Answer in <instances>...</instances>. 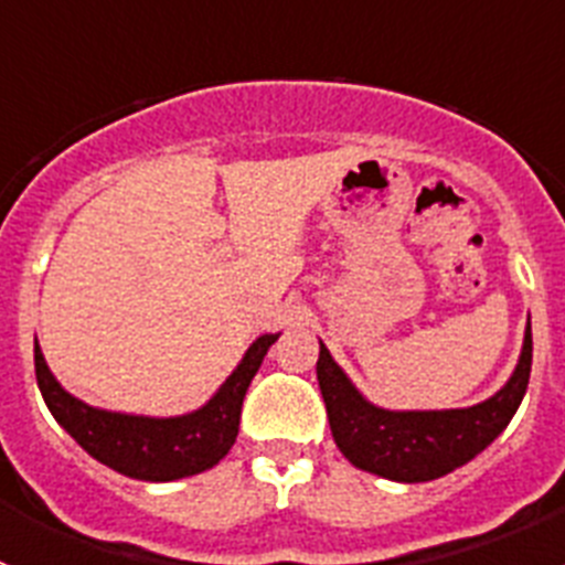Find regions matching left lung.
<instances>
[{
	"instance_id": "1",
	"label": "left lung",
	"mask_w": 565,
	"mask_h": 565,
	"mask_svg": "<svg viewBox=\"0 0 565 565\" xmlns=\"http://www.w3.org/2000/svg\"><path fill=\"white\" fill-rule=\"evenodd\" d=\"M532 373V328H526L521 362L501 391L463 411L393 413L364 402L328 348L319 342L317 379L328 422L342 456L353 467L391 481H433L472 461L512 422Z\"/></svg>"
}]
</instances>
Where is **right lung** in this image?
<instances>
[{
    "instance_id": "1",
    "label": "right lung",
    "mask_w": 565,
    "mask_h": 565,
    "mask_svg": "<svg viewBox=\"0 0 565 565\" xmlns=\"http://www.w3.org/2000/svg\"><path fill=\"white\" fill-rule=\"evenodd\" d=\"M274 342L277 333L259 337L237 364V371L214 393L212 402L178 418H143L96 411L70 396L53 379L39 344L33 348V362H36V382L44 404L89 456L138 481H174L214 467L232 450L248 384Z\"/></svg>"
}]
</instances>
